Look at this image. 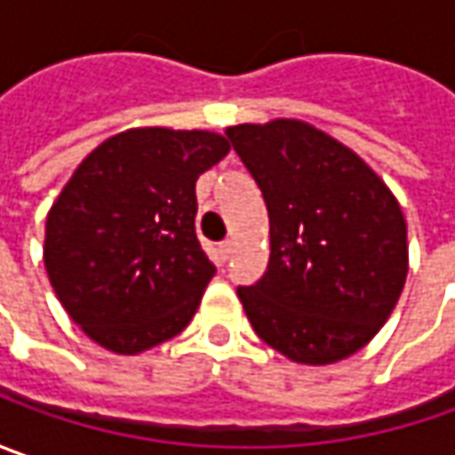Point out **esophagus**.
<instances>
[{"label":"esophagus","mask_w":455,"mask_h":455,"mask_svg":"<svg viewBox=\"0 0 455 455\" xmlns=\"http://www.w3.org/2000/svg\"><path fill=\"white\" fill-rule=\"evenodd\" d=\"M230 253H233V240H225V243H220L218 255H220V260H222V263H225V260L230 258Z\"/></svg>","instance_id":"esophagus-1"}]
</instances>
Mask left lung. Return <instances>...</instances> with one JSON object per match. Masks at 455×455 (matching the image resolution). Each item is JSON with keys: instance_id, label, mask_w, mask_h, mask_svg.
<instances>
[{"instance_id": "obj_1", "label": "left lung", "mask_w": 455, "mask_h": 455, "mask_svg": "<svg viewBox=\"0 0 455 455\" xmlns=\"http://www.w3.org/2000/svg\"><path fill=\"white\" fill-rule=\"evenodd\" d=\"M268 207L271 258L237 296L255 334L301 364H331L387 322L408 275L393 192L355 151L304 121L230 126Z\"/></svg>"}]
</instances>
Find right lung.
Returning a JSON list of instances; mask_svg holds the SVG:
<instances>
[{"label": "right lung", "instance_id": "add662e5", "mask_svg": "<svg viewBox=\"0 0 455 455\" xmlns=\"http://www.w3.org/2000/svg\"><path fill=\"white\" fill-rule=\"evenodd\" d=\"M228 151L220 133L132 129L65 184L44 225V268L100 347L136 355L192 322L218 271L195 233V182Z\"/></svg>", "mask_w": 455, "mask_h": 455}]
</instances>
